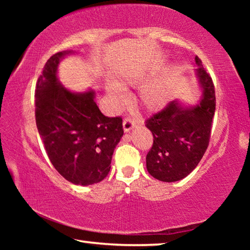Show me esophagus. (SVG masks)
<instances>
[{
	"instance_id": "obj_1",
	"label": "esophagus",
	"mask_w": 250,
	"mask_h": 250,
	"mask_svg": "<svg viewBox=\"0 0 250 250\" xmlns=\"http://www.w3.org/2000/svg\"><path fill=\"white\" fill-rule=\"evenodd\" d=\"M135 125H137V121L132 119V118H130V117L125 118L124 122H122V125H124V130L125 131V132H129L131 129H133Z\"/></svg>"
}]
</instances>
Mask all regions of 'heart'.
Listing matches in <instances>:
<instances>
[{
    "instance_id": "b5f03b06",
    "label": "heart",
    "mask_w": 250,
    "mask_h": 250,
    "mask_svg": "<svg viewBox=\"0 0 250 250\" xmlns=\"http://www.w3.org/2000/svg\"><path fill=\"white\" fill-rule=\"evenodd\" d=\"M108 95L110 99L116 105H120L125 101V95L122 88L118 84L110 83L108 88ZM170 94L167 84L163 83H153L146 84L139 92V101L147 110L154 111L163 108L168 103Z\"/></svg>"
}]
</instances>
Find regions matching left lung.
I'll return each instance as SVG.
<instances>
[{
	"label": "left lung",
	"mask_w": 250,
	"mask_h": 250,
	"mask_svg": "<svg viewBox=\"0 0 250 250\" xmlns=\"http://www.w3.org/2000/svg\"><path fill=\"white\" fill-rule=\"evenodd\" d=\"M197 74L203 98L196 107L183 108L171 101L146 121L153 134L146 154V168L156 180L175 182L184 179L200 163L209 145L211 122L216 107L215 87L197 56Z\"/></svg>",
	"instance_id": "8db88e82"
}]
</instances>
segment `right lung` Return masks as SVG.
Returning a JSON list of instances; mask_svg holds the SVG:
<instances>
[{"mask_svg": "<svg viewBox=\"0 0 250 250\" xmlns=\"http://www.w3.org/2000/svg\"><path fill=\"white\" fill-rule=\"evenodd\" d=\"M67 52L53 55L35 88V119L46 153L67 181L90 185L103 181L118 142L124 135L121 117H105L94 91L74 94L57 82L56 71Z\"/></svg>", "mask_w": 250, "mask_h": 250, "instance_id": "obj_1", "label": "right lung"}]
</instances>
